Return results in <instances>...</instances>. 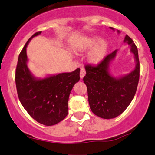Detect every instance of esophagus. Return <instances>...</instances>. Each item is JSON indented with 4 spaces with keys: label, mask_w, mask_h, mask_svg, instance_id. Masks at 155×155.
<instances>
[{
    "label": "esophagus",
    "mask_w": 155,
    "mask_h": 155,
    "mask_svg": "<svg viewBox=\"0 0 155 155\" xmlns=\"http://www.w3.org/2000/svg\"><path fill=\"white\" fill-rule=\"evenodd\" d=\"M85 75V70L84 68L81 69V72H80V77H81V79H83Z\"/></svg>",
    "instance_id": "esophagus-1"
}]
</instances>
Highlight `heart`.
Returning a JSON list of instances; mask_svg holds the SVG:
<instances>
[{"label":"heart","mask_w":155,"mask_h":155,"mask_svg":"<svg viewBox=\"0 0 155 155\" xmlns=\"http://www.w3.org/2000/svg\"><path fill=\"white\" fill-rule=\"evenodd\" d=\"M92 49L88 55V60L93 64H99L106 58L110 51V43L107 39H101L98 35H92L82 42L81 49L88 51Z\"/></svg>","instance_id":"heart-1"}]
</instances>
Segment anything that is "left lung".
I'll list each match as a JSON object with an SVG mask.
<instances>
[{
	"instance_id": "1",
	"label": "left lung",
	"mask_w": 155,
	"mask_h": 155,
	"mask_svg": "<svg viewBox=\"0 0 155 155\" xmlns=\"http://www.w3.org/2000/svg\"><path fill=\"white\" fill-rule=\"evenodd\" d=\"M114 31V28L110 27ZM118 33L120 31L117 30ZM124 43L130 46L134 54L135 68L128 74L114 77L110 64L115 59L118 49L106 56L97 67L85 66L86 74L83 81L87 86L91 110L98 117L112 119L123 113L134 99L139 80V59L137 47L127 35Z\"/></svg>"
}]
</instances>
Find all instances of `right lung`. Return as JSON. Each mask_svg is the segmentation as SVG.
<instances>
[{"instance_id":"right-lung-1","label":"right lung","mask_w":155,"mask_h":155,"mask_svg":"<svg viewBox=\"0 0 155 155\" xmlns=\"http://www.w3.org/2000/svg\"><path fill=\"white\" fill-rule=\"evenodd\" d=\"M19 54L16 70V86L20 102L27 113L41 124L50 126L63 120L68 114V100L72 88L80 80V69L73 72L36 78L27 67V47Z\"/></svg>"}]
</instances>
